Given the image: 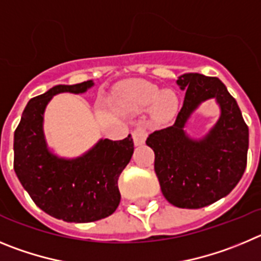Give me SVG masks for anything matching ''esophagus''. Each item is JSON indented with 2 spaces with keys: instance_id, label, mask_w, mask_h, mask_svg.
Here are the masks:
<instances>
[{
  "instance_id": "obj_1",
  "label": "esophagus",
  "mask_w": 261,
  "mask_h": 261,
  "mask_svg": "<svg viewBox=\"0 0 261 261\" xmlns=\"http://www.w3.org/2000/svg\"><path fill=\"white\" fill-rule=\"evenodd\" d=\"M145 138H147V131H145L144 126H136L133 130V139L134 143L136 145H140L145 142Z\"/></svg>"
}]
</instances>
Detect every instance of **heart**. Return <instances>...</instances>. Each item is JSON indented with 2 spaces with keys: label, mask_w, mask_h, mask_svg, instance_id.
Listing matches in <instances>:
<instances>
[{
  "label": "heart",
  "mask_w": 261,
  "mask_h": 261,
  "mask_svg": "<svg viewBox=\"0 0 261 261\" xmlns=\"http://www.w3.org/2000/svg\"><path fill=\"white\" fill-rule=\"evenodd\" d=\"M123 104L135 110L153 107L154 119L164 122L175 116L179 100L174 91H164L148 82H135L123 91Z\"/></svg>",
  "instance_id": "obj_1"
}]
</instances>
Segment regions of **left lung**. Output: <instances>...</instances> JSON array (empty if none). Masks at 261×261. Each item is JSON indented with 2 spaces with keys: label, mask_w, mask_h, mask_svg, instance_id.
Here are the masks:
<instances>
[{
  "label": "left lung",
  "mask_w": 261,
  "mask_h": 261,
  "mask_svg": "<svg viewBox=\"0 0 261 261\" xmlns=\"http://www.w3.org/2000/svg\"><path fill=\"white\" fill-rule=\"evenodd\" d=\"M177 83L186 95L175 122L149 134L145 143L154 152V173L166 200L198 210L226 196L241 180L247 165L248 127L236 98L218 78L192 72ZM212 97L222 107V117L203 141L194 142L182 126L201 101Z\"/></svg>",
  "instance_id": "1"
}]
</instances>
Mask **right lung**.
I'll use <instances>...</instances> for the list:
<instances>
[{
    "label": "right lung",
    "instance_id": "add662e5",
    "mask_svg": "<svg viewBox=\"0 0 261 261\" xmlns=\"http://www.w3.org/2000/svg\"><path fill=\"white\" fill-rule=\"evenodd\" d=\"M92 82L60 84L28 101L14 133V170L40 210L66 222H92L118 206V178L134 152L131 135L122 140H100L76 160L48 152L43 134L46 104L60 92L82 93Z\"/></svg>",
    "mask_w": 261,
    "mask_h": 261
}]
</instances>
